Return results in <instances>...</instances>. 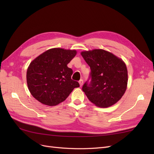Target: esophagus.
Segmentation results:
<instances>
[{"mask_svg": "<svg viewBox=\"0 0 154 154\" xmlns=\"http://www.w3.org/2000/svg\"><path fill=\"white\" fill-rule=\"evenodd\" d=\"M79 83H80V87H82L83 85V80H80V81H79Z\"/></svg>", "mask_w": 154, "mask_h": 154, "instance_id": "esophagus-1", "label": "esophagus"}]
</instances>
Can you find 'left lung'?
I'll use <instances>...</instances> for the list:
<instances>
[{
    "instance_id": "8db88e82",
    "label": "left lung",
    "mask_w": 154,
    "mask_h": 154,
    "mask_svg": "<svg viewBox=\"0 0 154 154\" xmlns=\"http://www.w3.org/2000/svg\"><path fill=\"white\" fill-rule=\"evenodd\" d=\"M81 54L91 70L90 83L86 82L82 87L88 99L101 108L117 103L127 88L128 71L123 60L101 49L82 51Z\"/></svg>"
}]
</instances>
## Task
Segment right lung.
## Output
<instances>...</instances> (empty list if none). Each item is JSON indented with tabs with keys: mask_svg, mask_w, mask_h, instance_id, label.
<instances>
[{
	"mask_svg": "<svg viewBox=\"0 0 154 154\" xmlns=\"http://www.w3.org/2000/svg\"><path fill=\"white\" fill-rule=\"evenodd\" d=\"M76 50L48 49L30 63L27 70L28 89L35 98L48 106H56L66 100L74 88L80 87L71 79L72 70L67 64Z\"/></svg>",
	"mask_w": 154,
	"mask_h": 154,
	"instance_id": "right-lung-1",
	"label": "right lung"
}]
</instances>
